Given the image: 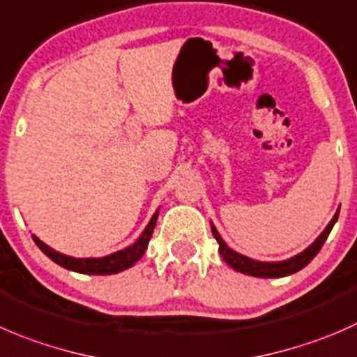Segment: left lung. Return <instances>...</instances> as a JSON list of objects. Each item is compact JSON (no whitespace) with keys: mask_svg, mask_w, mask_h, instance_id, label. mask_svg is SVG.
Segmentation results:
<instances>
[{"mask_svg":"<svg viewBox=\"0 0 357 357\" xmlns=\"http://www.w3.org/2000/svg\"><path fill=\"white\" fill-rule=\"evenodd\" d=\"M338 214H340V209H337V213H335V216L331 218V221L328 223V227L321 231L319 237H317L316 241L309 245V248L303 249V251L298 252V255L291 256V258L282 259V261H258V259H252V258H249V256L241 255V252H237V251H234L231 248H228L227 242L221 238V235L218 234L216 227H214L213 223H211V231H213L214 238H216L218 244H220V249H218V251H220L221 258H223L225 263H227V265H230L234 271L242 272V274L252 275V278H263V279L286 278V275H291V274H295V272L302 271L303 266H307L310 261H312L314 256H316L317 252H319V249L323 248L324 241H326L328 235H330L333 225L337 223Z\"/></svg>","mask_w":357,"mask_h":357,"instance_id":"1","label":"left lung"}]
</instances>
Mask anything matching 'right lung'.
<instances>
[{
  "instance_id": "add662e5",
  "label": "right lung",
  "mask_w": 357,
  "mask_h": 357,
  "mask_svg": "<svg viewBox=\"0 0 357 357\" xmlns=\"http://www.w3.org/2000/svg\"><path fill=\"white\" fill-rule=\"evenodd\" d=\"M158 220V209L155 211V214L151 216V220L148 221L146 228L143 230V234L136 238V242L130 245H127L126 249H120V251L112 252L108 256H101V258H75V256L62 255V252L55 251L50 245L45 244L43 241L33 235V241L36 242L38 248L52 259L57 265L64 266L68 271L78 272V274H89V275H109V274H119V272L130 268L141 256L144 255L148 248V242H150L151 234H153V228L157 225Z\"/></svg>"
}]
</instances>
